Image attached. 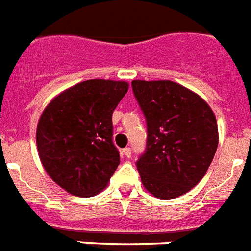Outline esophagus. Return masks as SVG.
Returning <instances> with one entry per match:
<instances>
[{
	"mask_svg": "<svg viewBox=\"0 0 251 251\" xmlns=\"http://www.w3.org/2000/svg\"><path fill=\"white\" fill-rule=\"evenodd\" d=\"M124 155H125L126 157L131 156V149H130V147H126V149H124Z\"/></svg>",
	"mask_w": 251,
	"mask_h": 251,
	"instance_id": "esophagus-1",
	"label": "esophagus"
}]
</instances>
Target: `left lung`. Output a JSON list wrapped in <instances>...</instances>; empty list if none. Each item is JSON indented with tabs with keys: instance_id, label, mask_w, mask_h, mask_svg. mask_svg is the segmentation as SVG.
<instances>
[{
	"instance_id": "1",
	"label": "left lung",
	"mask_w": 251,
	"mask_h": 251,
	"mask_svg": "<svg viewBox=\"0 0 251 251\" xmlns=\"http://www.w3.org/2000/svg\"><path fill=\"white\" fill-rule=\"evenodd\" d=\"M131 86L147 122L146 151L137 161L142 183L156 198H177L203 178L214 159L216 117L199 95L171 80Z\"/></svg>"
}]
</instances>
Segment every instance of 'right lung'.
Instances as JSON below:
<instances>
[{"mask_svg":"<svg viewBox=\"0 0 251 251\" xmlns=\"http://www.w3.org/2000/svg\"><path fill=\"white\" fill-rule=\"evenodd\" d=\"M127 90V82L84 80L57 95L41 113L36 129L41 164L70 194L96 195L117 169L112 114Z\"/></svg>","mask_w":251,"mask_h":251,"instance_id":"right-lung-1","label":"right lung"}]
</instances>
